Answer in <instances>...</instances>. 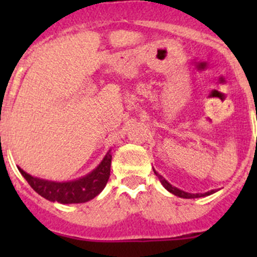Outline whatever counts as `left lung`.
<instances>
[{
    "label": "left lung",
    "mask_w": 257,
    "mask_h": 257,
    "mask_svg": "<svg viewBox=\"0 0 257 257\" xmlns=\"http://www.w3.org/2000/svg\"><path fill=\"white\" fill-rule=\"evenodd\" d=\"M154 173H155V175H157V177L159 178L160 183L163 184V186H164V188L167 189L168 191H170V193H172V194H174V195L179 196V198H185V199L201 198V196H206V195H210V194L215 193L214 190H210V191H208V193H205V194H190V193H185V191L180 190V189H178V188H174V186H173L172 184H169V183H168V181L165 180V179L163 178L162 175H160V174H158V173L155 172V170H154Z\"/></svg>",
    "instance_id": "obj_1"
}]
</instances>
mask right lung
<instances>
[{
	"mask_svg": "<svg viewBox=\"0 0 257 257\" xmlns=\"http://www.w3.org/2000/svg\"><path fill=\"white\" fill-rule=\"evenodd\" d=\"M110 164L112 155L108 153L102 163L90 174L68 183L47 181L31 177L22 169H20V172L28 181L31 188L47 200L58 201L62 204H80L89 201L104 189L110 175Z\"/></svg>",
	"mask_w": 257,
	"mask_h": 257,
	"instance_id": "obj_1",
	"label": "right lung"
}]
</instances>
